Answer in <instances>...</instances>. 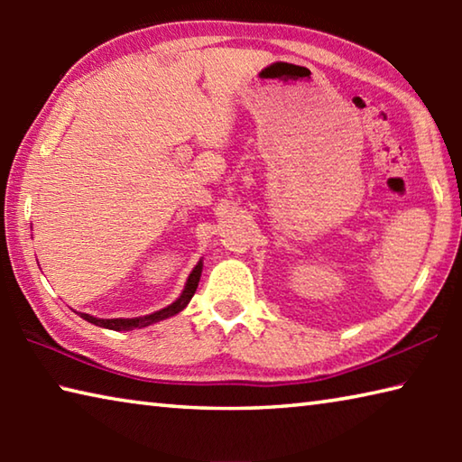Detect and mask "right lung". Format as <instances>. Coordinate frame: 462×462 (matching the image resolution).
I'll return each instance as SVG.
<instances>
[{
	"mask_svg": "<svg viewBox=\"0 0 462 462\" xmlns=\"http://www.w3.org/2000/svg\"><path fill=\"white\" fill-rule=\"evenodd\" d=\"M201 267H203L201 261H199L198 264H195L193 271H191V275H189V279H187L183 293H181V297H179L177 301H173V303H171V306L162 308V310H159V311H154V314H151V316L99 319V318H93V316H89V314H81V318L88 319V322H91V324H96V326L109 328V330H118V332H122V330H134V328H144V326H151V324H154V322H161V319H165V318H171V316L179 314V311H181V310L187 306V303H189V300L193 297L195 289H198V283H199Z\"/></svg>",
	"mask_w": 462,
	"mask_h": 462,
	"instance_id": "right-lung-1",
	"label": "right lung"
}]
</instances>
